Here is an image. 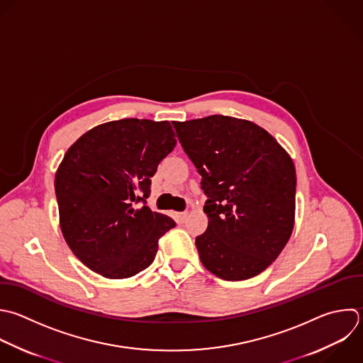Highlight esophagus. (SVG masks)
<instances>
[{"label":"esophagus","instance_id":"34e87169","mask_svg":"<svg viewBox=\"0 0 363 363\" xmlns=\"http://www.w3.org/2000/svg\"><path fill=\"white\" fill-rule=\"evenodd\" d=\"M189 213L187 211H182V213H176V220L177 223H183L186 218H187Z\"/></svg>","mask_w":363,"mask_h":363}]
</instances>
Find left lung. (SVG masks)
Returning <instances> with one entry per match:
<instances>
[{
	"label": "left lung",
	"instance_id": "1",
	"mask_svg": "<svg viewBox=\"0 0 363 363\" xmlns=\"http://www.w3.org/2000/svg\"><path fill=\"white\" fill-rule=\"evenodd\" d=\"M173 125L208 197V225L196 237L201 264L225 281L258 275L294 230L296 176L291 156L251 121L213 115Z\"/></svg>",
	"mask_w": 363,
	"mask_h": 363
}]
</instances>
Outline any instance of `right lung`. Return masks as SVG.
<instances>
[{
	"label": "right lung",
	"instance_id": "1",
	"mask_svg": "<svg viewBox=\"0 0 363 363\" xmlns=\"http://www.w3.org/2000/svg\"><path fill=\"white\" fill-rule=\"evenodd\" d=\"M170 122L121 119L84 133L55 173L62 235L89 269L109 279L147 268L173 218L146 203L150 177L176 146Z\"/></svg>",
	"mask_w": 363,
	"mask_h": 363
}]
</instances>
